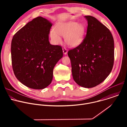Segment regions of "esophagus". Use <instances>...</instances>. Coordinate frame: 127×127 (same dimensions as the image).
I'll list each match as a JSON object with an SVG mask.
<instances>
[{"label": "esophagus", "instance_id": "34e87169", "mask_svg": "<svg viewBox=\"0 0 127 127\" xmlns=\"http://www.w3.org/2000/svg\"><path fill=\"white\" fill-rule=\"evenodd\" d=\"M62 50H63V52L64 54H65V55H66V54H67V52H68L66 48H63L62 49Z\"/></svg>", "mask_w": 127, "mask_h": 127}]
</instances>
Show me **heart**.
Segmentation results:
<instances>
[{"label": "heart", "instance_id": "b5f03b06", "mask_svg": "<svg viewBox=\"0 0 127 127\" xmlns=\"http://www.w3.org/2000/svg\"><path fill=\"white\" fill-rule=\"evenodd\" d=\"M55 29L50 32L51 39L55 44L61 42L60 35L64 37L66 44L71 47L78 46L83 41L85 29L81 24L73 21L60 22L56 24Z\"/></svg>", "mask_w": 127, "mask_h": 127}]
</instances>
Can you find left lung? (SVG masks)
<instances>
[{
    "instance_id": "1",
    "label": "left lung",
    "mask_w": 127,
    "mask_h": 127,
    "mask_svg": "<svg viewBox=\"0 0 127 127\" xmlns=\"http://www.w3.org/2000/svg\"><path fill=\"white\" fill-rule=\"evenodd\" d=\"M88 23L82 43L70 50L72 74L75 82L85 88L94 87L109 75L114 62V41L104 25L92 16H84Z\"/></svg>"
}]
</instances>
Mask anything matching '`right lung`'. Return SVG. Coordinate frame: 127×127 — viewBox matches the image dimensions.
Returning <instances> with one entry per match:
<instances>
[{
  "label": "right lung",
  "mask_w": 127,
  "mask_h": 127,
  "mask_svg": "<svg viewBox=\"0 0 127 127\" xmlns=\"http://www.w3.org/2000/svg\"><path fill=\"white\" fill-rule=\"evenodd\" d=\"M52 24L38 16L14 35L11 44L14 74L22 84L42 89L51 83L53 69L63 57L61 46L52 45L49 34Z\"/></svg>",
  "instance_id": "1"
}]
</instances>
